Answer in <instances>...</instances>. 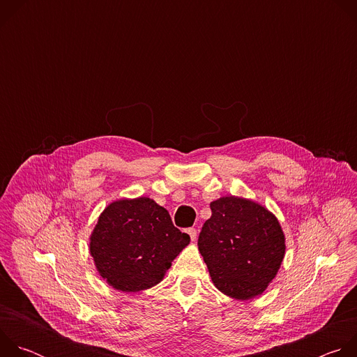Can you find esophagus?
<instances>
[{
	"label": "esophagus",
	"mask_w": 357,
	"mask_h": 357,
	"mask_svg": "<svg viewBox=\"0 0 357 357\" xmlns=\"http://www.w3.org/2000/svg\"><path fill=\"white\" fill-rule=\"evenodd\" d=\"M186 233L189 234V237L192 238V241H193V240H196V234H197V233H196V229L189 227V229H186Z\"/></svg>",
	"instance_id": "esophagus-1"
}]
</instances>
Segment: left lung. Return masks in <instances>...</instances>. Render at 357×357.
I'll list each match as a JSON object with an SVG mask.
<instances>
[{
    "label": "left lung",
    "mask_w": 357,
    "mask_h": 357,
    "mask_svg": "<svg viewBox=\"0 0 357 357\" xmlns=\"http://www.w3.org/2000/svg\"><path fill=\"white\" fill-rule=\"evenodd\" d=\"M211 209L197 245L215 287L241 301L261 295L285 256L278 219L260 203L238 196L219 197Z\"/></svg>",
    "instance_id": "left-lung-1"
}]
</instances>
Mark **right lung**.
Instances as JSON below:
<instances>
[{"label": "right lung", "instance_id": "right-lung-1", "mask_svg": "<svg viewBox=\"0 0 357 357\" xmlns=\"http://www.w3.org/2000/svg\"><path fill=\"white\" fill-rule=\"evenodd\" d=\"M189 241L167 209L141 196L114 200L101 212L89 250L97 273L110 287L138 292L160 284Z\"/></svg>", "mask_w": 357, "mask_h": 357}]
</instances>
